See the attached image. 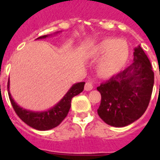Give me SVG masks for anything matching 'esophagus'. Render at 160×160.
Here are the masks:
<instances>
[{
	"label": "esophagus",
	"instance_id": "1",
	"mask_svg": "<svg viewBox=\"0 0 160 160\" xmlns=\"http://www.w3.org/2000/svg\"><path fill=\"white\" fill-rule=\"evenodd\" d=\"M94 83H95V80H88L85 85V90L89 91V90H92L93 88H94Z\"/></svg>",
	"mask_w": 160,
	"mask_h": 160
}]
</instances>
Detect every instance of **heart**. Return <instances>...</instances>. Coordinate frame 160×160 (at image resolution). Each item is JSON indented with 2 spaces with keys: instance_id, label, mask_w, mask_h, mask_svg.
Instances as JSON below:
<instances>
[{
  "instance_id": "obj_1",
  "label": "heart",
  "mask_w": 160,
  "mask_h": 160,
  "mask_svg": "<svg viewBox=\"0 0 160 160\" xmlns=\"http://www.w3.org/2000/svg\"><path fill=\"white\" fill-rule=\"evenodd\" d=\"M129 53V46L124 40L109 37L99 42L91 51L95 60L101 57L96 66L98 75L107 79L119 74L126 65Z\"/></svg>"
}]
</instances>
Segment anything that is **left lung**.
<instances>
[{"label": "left lung", "mask_w": 160, "mask_h": 160, "mask_svg": "<svg viewBox=\"0 0 160 160\" xmlns=\"http://www.w3.org/2000/svg\"><path fill=\"white\" fill-rule=\"evenodd\" d=\"M154 82L150 61L139 46L134 48V63L97 87L101 95L99 116L114 127L134 122L147 109Z\"/></svg>", "instance_id": "8db88e82"}]
</instances>
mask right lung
I'll use <instances>...</instances> for the list:
<instances>
[{"label": "right lung", "mask_w": 160, "mask_h": 160, "mask_svg": "<svg viewBox=\"0 0 160 160\" xmlns=\"http://www.w3.org/2000/svg\"><path fill=\"white\" fill-rule=\"evenodd\" d=\"M47 36L48 35H46V36H40L37 39H45ZM85 84V82H80L73 85L60 102L57 103L51 109L41 112L31 111L19 106L11 97L9 90V86H10L9 80L7 84V90H8L9 98L14 110L22 121L25 122L31 128H34L37 130H49L58 126L64 120L65 117L67 116L71 105L72 98L82 92Z\"/></svg>", "instance_id": "right-lung-1"}]
</instances>
